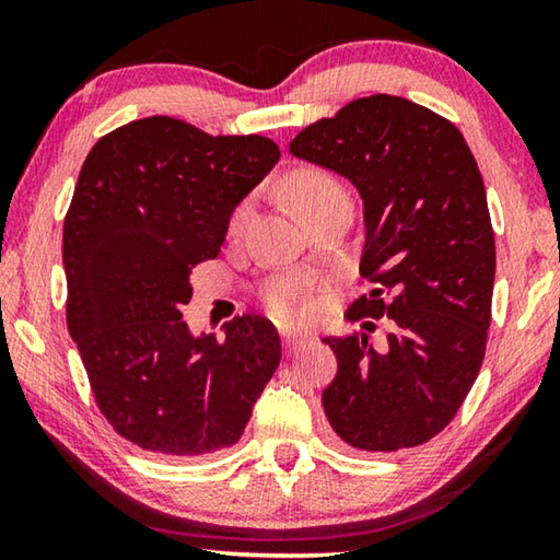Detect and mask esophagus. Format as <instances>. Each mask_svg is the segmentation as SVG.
<instances>
[{
    "instance_id": "esophagus-1",
    "label": "esophagus",
    "mask_w": 560,
    "mask_h": 560,
    "mask_svg": "<svg viewBox=\"0 0 560 560\" xmlns=\"http://www.w3.org/2000/svg\"><path fill=\"white\" fill-rule=\"evenodd\" d=\"M281 340H283V348H287V353L291 355V353H296V350H299L301 346H306V340H308V336H296V334H283V336H281Z\"/></svg>"
}]
</instances>
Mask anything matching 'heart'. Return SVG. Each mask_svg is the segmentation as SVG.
Instances as JSON below:
<instances>
[{
  "label": "heart",
  "instance_id": "1",
  "mask_svg": "<svg viewBox=\"0 0 560 560\" xmlns=\"http://www.w3.org/2000/svg\"><path fill=\"white\" fill-rule=\"evenodd\" d=\"M343 187H340L334 175L324 173V170H301V173L289 179V197L291 202L296 205V210L303 212L306 207L326 200L330 195H340ZM246 214H249V202H242L232 212L230 230L236 232L244 224ZM267 306L277 318L281 320H293L303 314V289L296 281H277L267 289Z\"/></svg>",
  "mask_w": 560,
  "mask_h": 560
}]
</instances>
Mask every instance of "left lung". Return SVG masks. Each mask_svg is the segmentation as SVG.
Here are the masks:
<instances>
[{
    "instance_id": "obj_1",
    "label": "left lung",
    "mask_w": 560,
    "mask_h": 560,
    "mask_svg": "<svg viewBox=\"0 0 560 560\" xmlns=\"http://www.w3.org/2000/svg\"><path fill=\"white\" fill-rule=\"evenodd\" d=\"M289 153L358 189L373 289L346 316L390 318L383 353L363 334L326 338L330 428L363 452L417 447L452 422L487 350L497 249L477 160L447 118L387 93L303 128Z\"/></svg>"
}]
</instances>
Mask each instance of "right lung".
I'll list each match as a JSON object with an SVG mask.
<instances>
[{"label": "right lung", "instance_id": "1", "mask_svg": "<svg viewBox=\"0 0 560 560\" xmlns=\"http://www.w3.org/2000/svg\"><path fill=\"white\" fill-rule=\"evenodd\" d=\"M279 158L269 138L153 116L103 136L81 167L63 222L66 320L101 412L138 447H232L277 373L271 320L240 316L217 340L195 336L179 308L189 273L220 254L236 205Z\"/></svg>", "mask_w": 560, "mask_h": 560}]
</instances>
